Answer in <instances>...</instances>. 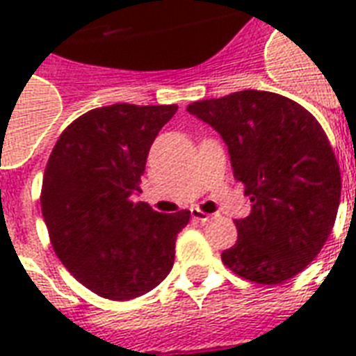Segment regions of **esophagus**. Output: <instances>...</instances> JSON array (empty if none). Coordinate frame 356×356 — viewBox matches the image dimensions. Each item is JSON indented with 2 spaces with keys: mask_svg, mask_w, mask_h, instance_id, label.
Here are the masks:
<instances>
[{
  "mask_svg": "<svg viewBox=\"0 0 356 356\" xmlns=\"http://www.w3.org/2000/svg\"><path fill=\"white\" fill-rule=\"evenodd\" d=\"M192 218L197 220V222L205 223V222H211L212 218H214V214H207V212H201L197 211V209H192Z\"/></svg>",
  "mask_w": 356,
  "mask_h": 356,
  "instance_id": "1",
  "label": "esophagus"
}]
</instances>
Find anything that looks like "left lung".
Returning <instances> with one entry per match:
<instances>
[{"label":"left lung","instance_id":"left-lung-1","mask_svg":"<svg viewBox=\"0 0 356 356\" xmlns=\"http://www.w3.org/2000/svg\"><path fill=\"white\" fill-rule=\"evenodd\" d=\"M220 133L236 181L251 200L236 220L238 240L223 264L259 284L303 271L331 234L340 205V168L327 134L299 103L264 90H242L188 105Z\"/></svg>","mask_w":356,"mask_h":356}]
</instances>
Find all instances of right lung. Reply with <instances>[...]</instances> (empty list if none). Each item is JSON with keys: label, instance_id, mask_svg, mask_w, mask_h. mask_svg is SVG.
Instances as JSON below:
<instances>
[{"label": "right lung", "instance_id": "right-lung-1", "mask_svg": "<svg viewBox=\"0 0 356 356\" xmlns=\"http://www.w3.org/2000/svg\"><path fill=\"white\" fill-rule=\"evenodd\" d=\"M177 105L116 103L64 129L42 181V216L53 249L97 296L127 301L172 271L190 211L161 214L138 195L147 153Z\"/></svg>", "mask_w": 356, "mask_h": 356}]
</instances>
